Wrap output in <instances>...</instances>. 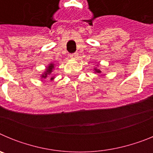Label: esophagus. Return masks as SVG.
Masks as SVG:
<instances>
[{"label": "esophagus", "instance_id": "esophagus-1", "mask_svg": "<svg viewBox=\"0 0 153 153\" xmlns=\"http://www.w3.org/2000/svg\"><path fill=\"white\" fill-rule=\"evenodd\" d=\"M77 56H78L77 53H71V54L70 55V57L71 58V59H76Z\"/></svg>", "mask_w": 153, "mask_h": 153}]
</instances>
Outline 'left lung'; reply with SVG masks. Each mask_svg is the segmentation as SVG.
Listing matches in <instances>:
<instances>
[{
    "label": "left lung",
    "instance_id": "obj_1",
    "mask_svg": "<svg viewBox=\"0 0 153 153\" xmlns=\"http://www.w3.org/2000/svg\"><path fill=\"white\" fill-rule=\"evenodd\" d=\"M95 71H96V73H101L100 70H97V69H95Z\"/></svg>",
    "mask_w": 153,
    "mask_h": 153
}]
</instances>
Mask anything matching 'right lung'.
Wrapping results in <instances>:
<instances>
[{
    "label": "right lung",
    "mask_w": 153,
    "mask_h": 153,
    "mask_svg": "<svg viewBox=\"0 0 153 153\" xmlns=\"http://www.w3.org/2000/svg\"><path fill=\"white\" fill-rule=\"evenodd\" d=\"M53 67H54V66H53V63H51V64L48 66V67H47V70H46V72L44 73L43 75L41 76L42 78H47V75H50V74L52 73V70L53 69ZM51 79H53V77H51Z\"/></svg>",
    "instance_id": "right-lung-1"
}]
</instances>
